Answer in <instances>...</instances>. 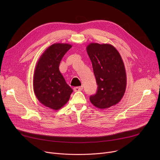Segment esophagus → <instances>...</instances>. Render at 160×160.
Masks as SVG:
<instances>
[{
  "label": "esophagus",
  "instance_id": "obj_1",
  "mask_svg": "<svg viewBox=\"0 0 160 160\" xmlns=\"http://www.w3.org/2000/svg\"><path fill=\"white\" fill-rule=\"evenodd\" d=\"M83 89L82 87H75L73 88V90L74 92H77V91H82Z\"/></svg>",
  "mask_w": 160,
  "mask_h": 160
}]
</instances>
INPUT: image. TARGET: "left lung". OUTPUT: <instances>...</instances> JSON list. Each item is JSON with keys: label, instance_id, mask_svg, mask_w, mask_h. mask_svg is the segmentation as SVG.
<instances>
[{"label": "left lung", "instance_id": "8db88e82", "mask_svg": "<svg viewBox=\"0 0 160 160\" xmlns=\"http://www.w3.org/2000/svg\"><path fill=\"white\" fill-rule=\"evenodd\" d=\"M87 52L93 66L98 89L91 96V102L99 109L119 103L127 88V74L122 59L113 45L91 43Z\"/></svg>", "mask_w": 160, "mask_h": 160}]
</instances>
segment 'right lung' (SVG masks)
<instances>
[{
	"label": "right lung",
	"mask_w": 160,
	"mask_h": 160,
	"mask_svg": "<svg viewBox=\"0 0 160 160\" xmlns=\"http://www.w3.org/2000/svg\"><path fill=\"white\" fill-rule=\"evenodd\" d=\"M72 47L67 43H54L41 54L36 63L33 78V91L45 106L58 110L69 101L72 89L59 70L65 53Z\"/></svg>",
	"instance_id": "obj_1"
}]
</instances>
